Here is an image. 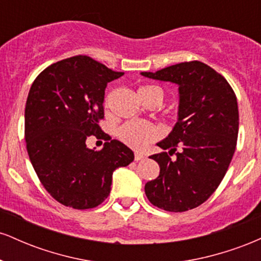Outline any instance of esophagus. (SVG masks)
<instances>
[{
	"mask_svg": "<svg viewBox=\"0 0 261 261\" xmlns=\"http://www.w3.org/2000/svg\"><path fill=\"white\" fill-rule=\"evenodd\" d=\"M146 155L143 153H141V152H135V161H142L145 160Z\"/></svg>",
	"mask_w": 261,
	"mask_h": 261,
	"instance_id": "34e87169",
	"label": "esophagus"
}]
</instances>
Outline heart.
Masks as SVG:
<instances>
[{"label":"heart","instance_id":"heart-1","mask_svg":"<svg viewBox=\"0 0 261 261\" xmlns=\"http://www.w3.org/2000/svg\"><path fill=\"white\" fill-rule=\"evenodd\" d=\"M139 95L145 101L149 98H155L162 103L163 100V91L157 86H142L139 88ZM108 103V99H107ZM119 140L124 142L128 147L135 149L146 148L151 142L158 140L162 135V130L157 125L151 124V122L130 120L122 124L118 128Z\"/></svg>","mask_w":261,"mask_h":261}]
</instances>
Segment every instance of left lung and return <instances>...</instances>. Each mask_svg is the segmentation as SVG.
Returning <instances> with one entry per match:
<instances>
[{"instance_id": "8db88e82", "label": "left lung", "mask_w": 261, "mask_h": 261, "mask_svg": "<svg viewBox=\"0 0 261 261\" xmlns=\"http://www.w3.org/2000/svg\"><path fill=\"white\" fill-rule=\"evenodd\" d=\"M141 74L179 86L178 122L157 143L169 153L151 155L161 172L145 185L146 196L169 212L195 208L215 193L234 154L239 126L234 92L222 74L200 61Z\"/></svg>"}]
</instances>
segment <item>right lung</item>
<instances>
[{
	"label": "right lung",
	"instance_id": "right-lung-1",
	"mask_svg": "<svg viewBox=\"0 0 261 261\" xmlns=\"http://www.w3.org/2000/svg\"><path fill=\"white\" fill-rule=\"evenodd\" d=\"M122 74L79 55L50 65L33 82L24 114L27 151L39 180L62 205H100L114 170L134 161V152L99 126L108 82ZM91 136L106 139L105 147L87 148Z\"/></svg>",
	"mask_w": 261,
	"mask_h": 261
}]
</instances>
